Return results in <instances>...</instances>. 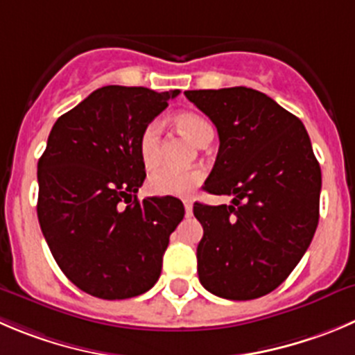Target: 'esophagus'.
Masks as SVG:
<instances>
[{
  "mask_svg": "<svg viewBox=\"0 0 355 355\" xmlns=\"http://www.w3.org/2000/svg\"><path fill=\"white\" fill-rule=\"evenodd\" d=\"M183 204H184V211H187V216H190L191 211H193V202H191V198H184Z\"/></svg>",
  "mask_w": 355,
  "mask_h": 355,
  "instance_id": "obj_1",
  "label": "esophagus"
}]
</instances>
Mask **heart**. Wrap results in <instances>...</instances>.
<instances>
[{
	"instance_id": "b5f03b06",
	"label": "heart",
	"mask_w": 355,
	"mask_h": 355,
	"mask_svg": "<svg viewBox=\"0 0 355 355\" xmlns=\"http://www.w3.org/2000/svg\"><path fill=\"white\" fill-rule=\"evenodd\" d=\"M175 123L198 146L205 141L212 139V127L204 116L193 111H181L175 114ZM162 144V125L158 121H150L143 129L137 143L139 157L144 167H155L160 160ZM204 172L200 168H174L158 167L148 178V188L157 195H168V197H181L188 195L195 187L202 183Z\"/></svg>"
}]
</instances>
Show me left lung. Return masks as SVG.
<instances>
[{
    "mask_svg": "<svg viewBox=\"0 0 355 355\" xmlns=\"http://www.w3.org/2000/svg\"><path fill=\"white\" fill-rule=\"evenodd\" d=\"M219 136L204 190L230 205L195 202L204 228L198 279L212 295L254 300L279 288L309 249L319 223L320 167L302 120L248 87L187 90Z\"/></svg>",
    "mask_w": 355,
    "mask_h": 355,
    "instance_id": "left-lung-1",
    "label": "left lung"
}]
</instances>
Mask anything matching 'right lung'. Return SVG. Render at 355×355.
<instances>
[{
  "label": "right lung",
  "mask_w": 355,
  "mask_h": 355,
  "mask_svg": "<svg viewBox=\"0 0 355 355\" xmlns=\"http://www.w3.org/2000/svg\"><path fill=\"white\" fill-rule=\"evenodd\" d=\"M178 94L103 87L50 130L38 162V221L64 275L96 298L139 296L160 277L184 207L175 197L137 200L146 178L137 143Z\"/></svg>",
  "instance_id": "right-lung-1"
}]
</instances>
